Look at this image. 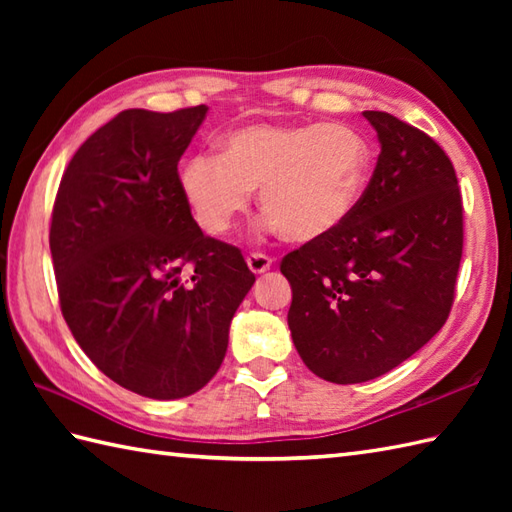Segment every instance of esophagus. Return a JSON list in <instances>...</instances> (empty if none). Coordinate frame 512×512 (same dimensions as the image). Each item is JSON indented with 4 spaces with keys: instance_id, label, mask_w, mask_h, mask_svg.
<instances>
[{
    "instance_id": "obj_1",
    "label": "esophagus",
    "mask_w": 512,
    "mask_h": 512,
    "mask_svg": "<svg viewBox=\"0 0 512 512\" xmlns=\"http://www.w3.org/2000/svg\"><path fill=\"white\" fill-rule=\"evenodd\" d=\"M246 264L250 268V273L262 275V273H266V270H270V266H273V257H268L264 253H250L246 257Z\"/></svg>"
}]
</instances>
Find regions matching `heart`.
Segmentation results:
<instances>
[{"label":"heart","instance_id":"heart-1","mask_svg":"<svg viewBox=\"0 0 512 512\" xmlns=\"http://www.w3.org/2000/svg\"><path fill=\"white\" fill-rule=\"evenodd\" d=\"M374 151L354 127L336 123L244 125L226 134L220 156L180 169V189L204 233L226 235L259 191L262 226L292 242L334 233L361 202Z\"/></svg>","mask_w":512,"mask_h":512}]
</instances>
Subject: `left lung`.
Returning a JSON list of instances; mask_svg holds the SVG:
<instances>
[{"instance_id": "left-lung-1", "label": "left lung", "mask_w": 512, "mask_h": 512, "mask_svg": "<svg viewBox=\"0 0 512 512\" xmlns=\"http://www.w3.org/2000/svg\"><path fill=\"white\" fill-rule=\"evenodd\" d=\"M380 154L334 233L281 262L301 361L336 385L365 383L416 354L447 321L462 259V195L449 156L387 112H363Z\"/></svg>"}]
</instances>
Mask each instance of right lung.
Returning a JSON list of instances; mask_svg holds the SVG:
<instances>
[{
    "mask_svg": "<svg viewBox=\"0 0 512 512\" xmlns=\"http://www.w3.org/2000/svg\"><path fill=\"white\" fill-rule=\"evenodd\" d=\"M206 112L114 116L72 156L52 209L72 336L107 378L156 400L191 396L215 376L255 284L239 248L202 233L180 189L178 162Z\"/></svg>",
    "mask_w": 512,
    "mask_h": 512,
    "instance_id": "right-lung-1",
    "label": "right lung"
}]
</instances>
